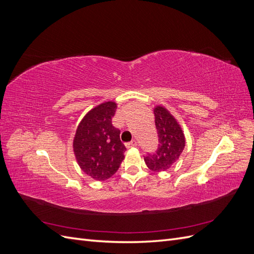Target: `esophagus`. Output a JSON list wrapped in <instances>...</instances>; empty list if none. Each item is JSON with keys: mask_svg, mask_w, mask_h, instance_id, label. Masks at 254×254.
<instances>
[{"mask_svg": "<svg viewBox=\"0 0 254 254\" xmlns=\"http://www.w3.org/2000/svg\"><path fill=\"white\" fill-rule=\"evenodd\" d=\"M136 145H137V143L134 140H132L131 142L126 143V147L127 148H132V147H136Z\"/></svg>", "mask_w": 254, "mask_h": 254, "instance_id": "34e87169", "label": "esophagus"}]
</instances>
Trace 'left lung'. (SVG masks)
<instances>
[{"label":"left lung","instance_id":"left-lung-1","mask_svg":"<svg viewBox=\"0 0 254 254\" xmlns=\"http://www.w3.org/2000/svg\"><path fill=\"white\" fill-rule=\"evenodd\" d=\"M153 114L159 145L157 151L146 156L144 161L150 171L159 173L167 171L180 158L186 146V136L178 121L164 106H156Z\"/></svg>","mask_w":254,"mask_h":254}]
</instances>
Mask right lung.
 Instances as JSON below:
<instances>
[{
	"instance_id": "obj_1",
	"label": "right lung",
	"mask_w": 254,
	"mask_h": 254,
	"mask_svg": "<svg viewBox=\"0 0 254 254\" xmlns=\"http://www.w3.org/2000/svg\"><path fill=\"white\" fill-rule=\"evenodd\" d=\"M118 104L104 102L91 109L80 121L73 140V150L81 171L97 181L112 177L124 160L125 145L120 130L112 126Z\"/></svg>"
}]
</instances>
